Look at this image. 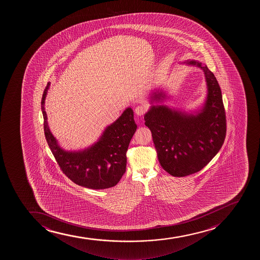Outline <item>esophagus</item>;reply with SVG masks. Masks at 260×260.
I'll return each mask as SVG.
<instances>
[{"label": "esophagus", "mask_w": 260, "mask_h": 260, "mask_svg": "<svg viewBox=\"0 0 260 260\" xmlns=\"http://www.w3.org/2000/svg\"><path fill=\"white\" fill-rule=\"evenodd\" d=\"M147 111V107L146 105H140L137 106L135 109V113L138 116H142Z\"/></svg>", "instance_id": "esophagus-1"}]
</instances>
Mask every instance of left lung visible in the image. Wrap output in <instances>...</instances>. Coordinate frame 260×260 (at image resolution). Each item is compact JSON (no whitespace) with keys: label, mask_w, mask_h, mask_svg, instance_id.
<instances>
[{"label":"left lung","mask_w":260,"mask_h":260,"mask_svg":"<svg viewBox=\"0 0 260 260\" xmlns=\"http://www.w3.org/2000/svg\"><path fill=\"white\" fill-rule=\"evenodd\" d=\"M184 63L203 70L208 92L202 109L193 115L156 105L144 116L162 168L181 177L202 170L218 153L226 136V116L217 78L201 62ZM165 96L157 92L152 98L158 102Z\"/></svg>","instance_id":"left-lung-1"}]
</instances>
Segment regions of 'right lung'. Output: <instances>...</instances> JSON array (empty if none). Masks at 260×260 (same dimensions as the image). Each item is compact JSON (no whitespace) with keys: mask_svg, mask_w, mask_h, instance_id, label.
I'll return each mask as SVG.
<instances>
[{"mask_svg":"<svg viewBox=\"0 0 260 260\" xmlns=\"http://www.w3.org/2000/svg\"><path fill=\"white\" fill-rule=\"evenodd\" d=\"M50 83L42 97L43 128L48 147L62 172L76 184L92 189L115 186L126 170V152L137 131L133 110L128 107L111 125L107 126L99 141L78 152H67L59 147L48 128L44 103Z\"/></svg>","mask_w":260,"mask_h":260,"instance_id":"right-lung-1","label":"right lung"}]
</instances>
